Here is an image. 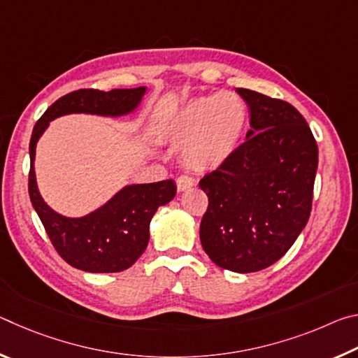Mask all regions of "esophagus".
Segmentation results:
<instances>
[{
  "instance_id": "34e87169",
  "label": "esophagus",
  "mask_w": 358,
  "mask_h": 358,
  "mask_svg": "<svg viewBox=\"0 0 358 358\" xmlns=\"http://www.w3.org/2000/svg\"><path fill=\"white\" fill-rule=\"evenodd\" d=\"M194 185H196V181H194V178H191L189 175H180L177 178V189L180 192L189 189V187H192Z\"/></svg>"
}]
</instances>
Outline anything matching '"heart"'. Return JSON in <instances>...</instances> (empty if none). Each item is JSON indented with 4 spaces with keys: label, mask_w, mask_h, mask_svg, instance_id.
<instances>
[{
    "label": "heart",
    "mask_w": 358,
    "mask_h": 358,
    "mask_svg": "<svg viewBox=\"0 0 358 358\" xmlns=\"http://www.w3.org/2000/svg\"><path fill=\"white\" fill-rule=\"evenodd\" d=\"M248 107L238 94L221 92L187 101L164 126L166 141L183 148V162L194 172H213L227 164L241 143Z\"/></svg>",
    "instance_id": "b5f03b06"
}]
</instances>
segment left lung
<instances>
[{
	"label": "left lung",
	"instance_id": "obj_1",
	"mask_svg": "<svg viewBox=\"0 0 358 358\" xmlns=\"http://www.w3.org/2000/svg\"><path fill=\"white\" fill-rule=\"evenodd\" d=\"M251 112V129L227 164L205 175L208 208L201 243L213 262L252 273L280 260L311 213L317 143L294 106L237 88Z\"/></svg>",
	"mask_w": 358,
	"mask_h": 358
}]
</instances>
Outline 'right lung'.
<instances>
[{
	"label": "right lung",
	"instance_id": "obj_1",
	"mask_svg": "<svg viewBox=\"0 0 358 358\" xmlns=\"http://www.w3.org/2000/svg\"><path fill=\"white\" fill-rule=\"evenodd\" d=\"M147 87L112 90H77L47 108L36 123L29 141L28 192L53 248L74 268L88 273H117L136 262L147 250L150 221L156 210L177 194L173 180L128 185L98 210L82 217L57 213L44 202L36 183V145L52 120L69 113L123 117L136 110Z\"/></svg>",
	"mask_w": 358,
	"mask_h": 358
}]
</instances>
